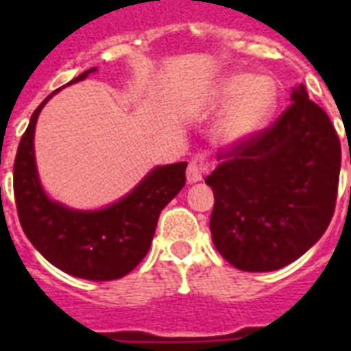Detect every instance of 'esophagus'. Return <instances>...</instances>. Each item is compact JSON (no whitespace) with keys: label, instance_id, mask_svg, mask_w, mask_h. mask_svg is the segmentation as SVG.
<instances>
[{"label":"esophagus","instance_id":"obj_1","mask_svg":"<svg viewBox=\"0 0 351 351\" xmlns=\"http://www.w3.org/2000/svg\"><path fill=\"white\" fill-rule=\"evenodd\" d=\"M213 167L215 162L206 158L204 154H195L191 158V162H189V165H187V182H189V184L200 182L202 180V176L206 175V173H209Z\"/></svg>","mask_w":351,"mask_h":351}]
</instances>
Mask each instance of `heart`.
I'll return each instance as SVG.
<instances>
[{"mask_svg":"<svg viewBox=\"0 0 351 351\" xmlns=\"http://www.w3.org/2000/svg\"><path fill=\"white\" fill-rule=\"evenodd\" d=\"M209 104L224 107L213 136L220 147H239L267 125L277 106V87L267 76L233 73L220 78L209 93Z\"/></svg>","mask_w":351,"mask_h":351,"instance_id":"1","label":"heart"}]
</instances>
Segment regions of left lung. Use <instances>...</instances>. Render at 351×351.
Masks as SVG:
<instances>
[{
  "instance_id": "8db88e82",
  "label": "left lung",
  "mask_w": 351,
  "mask_h": 351,
  "mask_svg": "<svg viewBox=\"0 0 351 351\" xmlns=\"http://www.w3.org/2000/svg\"><path fill=\"white\" fill-rule=\"evenodd\" d=\"M291 101L271 127L228 151L206 178L215 195V247L242 271H273L297 261L335 211L337 132L304 85L291 90Z\"/></svg>"
}]
</instances>
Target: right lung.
I'll list each match as a JSON object with an SVG mask.
<instances>
[{"instance_id": "obj_1", "label": "right lung", "mask_w": 351, "mask_h": 351, "mask_svg": "<svg viewBox=\"0 0 351 351\" xmlns=\"http://www.w3.org/2000/svg\"><path fill=\"white\" fill-rule=\"evenodd\" d=\"M95 71L96 67L85 71L71 84ZM58 90L32 112L14 160L19 222L36 250L62 271L87 280L125 277L147 255L160 211L186 184L187 162L154 167L131 193L104 209L80 211L51 200L38 176L34 129L43 106Z\"/></svg>"}]
</instances>
